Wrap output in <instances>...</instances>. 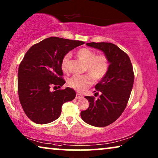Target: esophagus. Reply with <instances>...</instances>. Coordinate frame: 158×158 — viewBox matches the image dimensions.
<instances>
[{
    "label": "esophagus",
    "instance_id": "esophagus-1",
    "mask_svg": "<svg viewBox=\"0 0 158 158\" xmlns=\"http://www.w3.org/2000/svg\"><path fill=\"white\" fill-rule=\"evenodd\" d=\"M83 98V96H82V95L79 94H76V96H75V98H76V99H79V98Z\"/></svg>",
    "mask_w": 158,
    "mask_h": 158
}]
</instances>
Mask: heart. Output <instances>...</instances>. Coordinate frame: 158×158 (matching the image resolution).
I'll return each mask as SVG.
<instances>
[{"label":"heart","instance_id":"heart-1","mask_svg":"<svg viewBox=\"0 0 158 158\" xmlns=\"http://www.w3.org/2000/svg\"><path fill=\"white\" fill-rule=\"evenodd\" d=\"M77 57L85 63L86 70L94 80H100L106 74L109 68V61L106 56L96 55V52L88 48H81L77 50ZM70 53H67L62 60L61 67L64 72H68ZM88 75H74L68 80V84L75 90L83 91L91 84V78Z\"/></svg>","mask_w":158,"mask_h":158}]
</instances>
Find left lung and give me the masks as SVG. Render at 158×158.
<instances>
[{
  "label": "left lung",
  "instance_id": "obj_1",
  "mask_svg": "<svg viewBox=\"0 0 158 158\" xmlns=\"http://www.w3.org/2000/svg\"><path fill=\"white\" fill-rule=\"evenodd\" d=\"M87 46L99 49L109 61V68L95 88L101 92L98 99L85 96L89 107L82 111V119L97 127L115 122L124 111L132 90L134 72L129 56L116 45L109 42H90Z\"/></svg>",
  "mask_w": 158,
  "mask_h": 158
}]
</instances>
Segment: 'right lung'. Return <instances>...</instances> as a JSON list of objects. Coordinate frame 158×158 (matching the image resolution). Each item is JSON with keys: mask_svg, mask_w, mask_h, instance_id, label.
Here are the masks:
<instances>
[{"mask_svg": "<svg viewBox=\"0 0 158 158\" xmlns=\"http://www.w3.org/2000/svg\"><path fill=\"white\" fill-rule=\"evenodd\" d=\"M84 43L51 36L26 53L19 68L18 93L21 106L32 122L38 124L54 122L61 114L62 104L75 98L73 88L51 91L50 87L60 88L65 83L62 78V58Z\"/></svg>", "mask_w": 158, "mask_h": 158, "instance_id": "1", "label": "right lung"}]
</instances>
